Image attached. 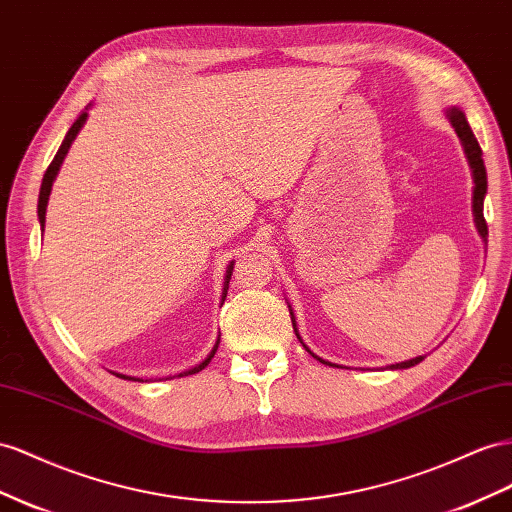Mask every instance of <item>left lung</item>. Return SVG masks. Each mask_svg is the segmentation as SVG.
I'll list each match as a JSON object with an SVG mask.
<instances>
[{
    "mask_svg": "<svg viewBox=\"0 0 512 512\" xmlns=\"http://www.w3.org/2000/svg\"><path fill=\"white\" fill-rule=\"evenodd\" d=\"M446 118L450 120L454 133L459 135L461 146H463V153H465V159H467V163H469V170H472V178H474V191H472V213H474V224H476V230H478V234H480V239L487 243L489 230H487V222H485V213H482V206H485V196H487V170H485V161H482V150H480V146H478V140L474 137L472 129H469L467 118H465V112H463L461 107H457V105L448 107V109H446ZM286 303H288V301H286ZM288 310H290V321H293V329H295V334H297L299 342L303 344V349H306L308 353H312V351L308 349V344L303 342V340H301V336H299L297 321H295V314H293V308H290V303H288ZM312 357H316V359H319V362H323V364L334 366V364L327 362V359H323V357H319V355H314V353H312ZM422 359H424V355H418V357H413V359H407V362L392 364L390 368H392V370L411 368V366L420 364Z\"/></svg>",
    "mask_w": 512,
    "mask_h": 512,
    "instance_id": "8db88e82",
    "label": "left lung"
}]
</instances>
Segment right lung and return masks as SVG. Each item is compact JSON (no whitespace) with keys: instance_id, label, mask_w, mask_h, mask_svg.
<instances>
[{"instance_id":"add662e5","label":"right lung","mask_w":512,"mask_h":512,"mask_svg":"<svg viewBox=\"0 0 512 512\" xmlns=\"http://www.w3.org/2000/svg\"><path fill=\"white\" fill-rule=\"evenodd\" d=\"M92 107V103L84 109V112L79 114V118L73 122V127L68 129V133H66V137H64V142H62V146L58 148V153H55V157H53V161H51V165L47 168V172H45V176H43V185H40V193H38V222H40V230H45V215H47V202H49V193H51V187H53V181H55V176H58V172H60V168H62V163H64V157L68 155V148H71V144L75 142V137H77V133L81 131V127H84L86 124V120H88V109ZM234 265V260H230V265L226 267V275H224V288H222V303H224V299H226V295H228V284H230V278H232V267ZM217 347H219V338H217V342H215V347H213V351L206 355L200 364H196L193 368H189V370H185V372H181V375L178 377H187V375H196V372H200L202 368H206L209 366V362L213 359V355H215V351H217ZM112 375H116V377H120V379H127V381H144V379H137V377H129V375H122V372H114L112 370ZM172 379V377H170Z\"/></svg>"}]
</instances>
